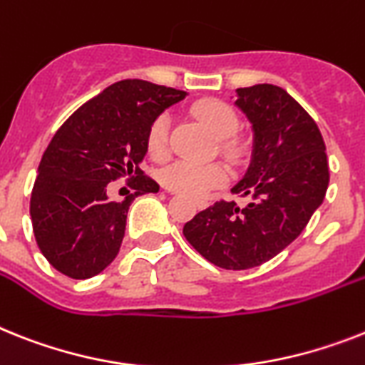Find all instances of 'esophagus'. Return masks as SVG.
Returning <instances> with one entry per match:
<instances>
[{
  "mask_svg": "<svg viewBox=\"0 0 365 365\" xmlns=\"http://www.w3.org/2000/svg\"><path fill=\"white\" fill-rule=\"evenodd\" d=\"M195 205H197V209H207V207H209V200L197 197V200H195Z\"/></svg>",
  "mask_w": 365,
  "mask_h": 365,
  "instance_id": "obj_1",
  "label": "esophagus"
}]
</instances>
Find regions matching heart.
Here are the masks:
<instances>
[{
	"label": "heart",
	"instance_id": "obj_1",
	"mask_svg": "<svg viewBox=\"0 0 365 365\" xmlns=\"http://www.w3.org/2000/svg\"><path fill=\"white\" fill-rule=\"evenodd\" d=\"M194 117L215 135L216 140H227L239 128V117L230 104L222 101H203L192 110ZM170 117H156L147 132V153L153 160H165L170 153ZM224 149H230V143L224 141ZM227 180V171L222 164H190L175 162L162 171V182L170 190L180 194L203 195L210 188L224 185Z\"/></svg>",
	"mask_w": 365,
	"mask_h": 365
}]
</instances>
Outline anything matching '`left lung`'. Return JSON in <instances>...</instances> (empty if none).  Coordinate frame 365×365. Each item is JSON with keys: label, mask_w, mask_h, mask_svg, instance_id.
I'll list each match as a JSON object with an SVG mask.
<instances>
[{"label": "left lung", "mask_w": 365, "mask_h": 365, "mask_svg": "<svg viewBox=\"0 0 365 365\" xmlns=\"http://www.w3.org/2000/svg\"><path fill=\"white\" fill-rule=\"evenodd\" d=\"M235 106L252 123L254 147L231 192L246 205L216 201L182 227L207 261L227 270L254 269L302 233L328 188L323 135L285 89L257 83L237 89Z\"/></svg>", "instance_id": "8db88e82"}]
</instances>
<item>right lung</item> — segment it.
Masks as SVG:
<instances>
[{"instance_id": "1", "label": "right lung", "mask_w": 365, "mask_h": 365, "mask_svg": "<svg viewBox=\"0 0 365 365\" xmlns=\"http://www.w3.org/2000/svg\"><path fill=\"white\" fill-rule=\"evenodd\" d=\"M188 93L145 80H121L78 108L50 141L29 203L33 233L48 263L72 279L101 274L117 257L134 197L160 186L141 171L147 132ZM130 176L123 202L109 182Z\"/></svg>"}]
</instances>
